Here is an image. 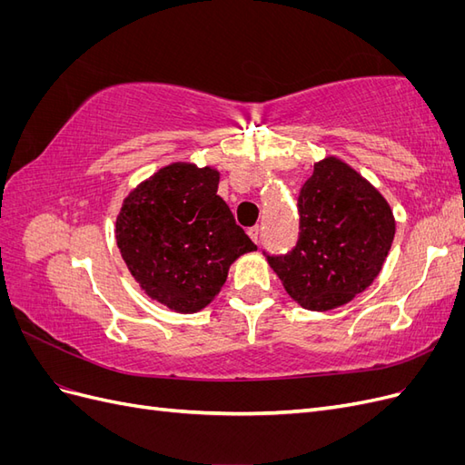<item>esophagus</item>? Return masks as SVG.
Here are the masks:
<instances>
[{
    "label": "esophagus",
    "mask_w": 465,
    "mask_h": 465,
    "mask_svg": "<svg viewBox=\"0 0 465 465\" xmlns=\"http://www.w3.org/2000/svg\"><path fill=\"white\" fill-rule=\"evenodd\" d=\"M248 236L252 238V242L258 244V242H260V227H252V229H248Z\"/></svg>",
    "instance_id": "obj_1"
}]
</instances>
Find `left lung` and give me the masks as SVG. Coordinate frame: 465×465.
Wrapping results in <instances>:
<instances>
[{
  "mask_svg": "<svg viewBox=\"0 0 465 465\" xmlns=\"http://www.w3.org/2000/svg\"><path fill=\"white\" fill-rule=\"evenodd\" d=\"M301 232L285 256H267L289 297L326 312L372 285L396 234L386 198L337 157L314 164L299 193Z\"/></svg>",
  "mask_w": 465,
  "mask_h": 465,
  "instance_id": "8db88e82",
  "label": "left lung"
}]
</instances>
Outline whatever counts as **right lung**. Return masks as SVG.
<instances>
[{"label":"right lung","mask_w":465,"mask_h":465,"mask_svg":"<svg viewBox=\"0 0 465 465\" xmlns=\"http://www.w3.org/2000/svg\"><path fill=\"white\" fill-rule=\"evenodd\" d=\"M213 166L171 163L135 186L116 217V244L151 301L180 314L213 301L231 263L256 246L217 195Z\"/></svg>","instance_id":"1"}]
</instances>
